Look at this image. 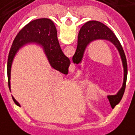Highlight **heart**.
Returning <instances> with one entry per match:
<instances>
[{
	"label": "heart",
	"instance_id": "b5f03b06",
	"mask_svg": "<svg viewBox=\"0 0 135 135\" xmlns=\"http://www.w3.org/2000/svg\"><path fill=\"white\" fill-rule=\"evenodd\" d=\"M95 98H96V97H94V99H95Z\"/></svg>",
	"mask_w": 135,
	"mask_h": 135
}]
</instances>
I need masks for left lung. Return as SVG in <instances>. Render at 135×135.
Wrapping results in <instances>:
<instances>
[{
	"label": "left lung",
	"instance_id": "left-lung-1",
	"mask_svg": "<svg viewBox=\"0 0 135 135\" xmlns=\"http://www.w3.org/2000/svg\"><path fill=\"white\" fill-rule=\"evenodd\" d=\"M97 40H104L111 43L118 50L121 57V62L124 68V81L121 89L118 93L114 95H108V99L110 106L113 108L120 101L124 95V90L126 88L127 78V63L124 49L120 44L118 39L111 30L98 21H89L81 27L78 36V45L75 54L73 57V62L75 64H81L84 54L86 48L91 42ZM79 68L81 67L79 66Z\"/></svg>",
	"mask_w": 135,
	"mask_h": 135
}]
</instances>
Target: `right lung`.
<instances>
[{
  "instance_id": "obj_1",
  "label": "right lung",
  "mask_w": 135,
  "mask_h": 135,
  "mask_svg": "<svg viewBox=\"0 0 135 135\" xmlns=\"http://www.w3.org/2000/svg\"><path fill=\"white\" fill-rule=\"evenodd\" d=\"M29 44L41 46L44 51L51 67L62 74L68 73L70 65L69 58L66 57L60 48L57 39V32L54 22L47 18L38 19L30 22L24 27L14 38L9 51L7 62L8 88L11 91V70L14 57L22 47ZM12 99L17 105L20 103Z\"/></svg>"
}]
</instances>
